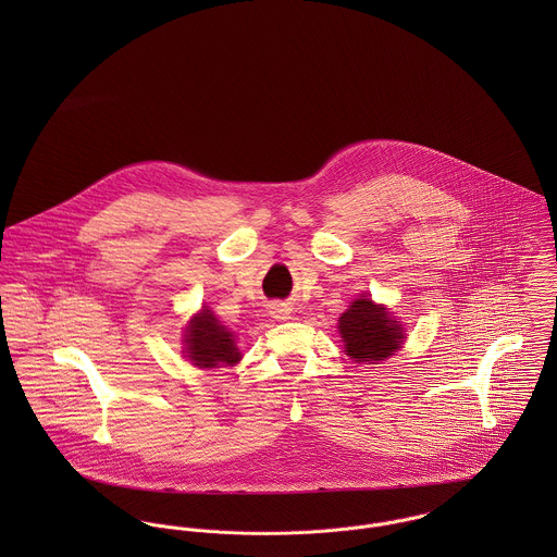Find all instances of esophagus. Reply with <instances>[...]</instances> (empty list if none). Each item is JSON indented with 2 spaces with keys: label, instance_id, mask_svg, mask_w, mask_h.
<instances>
[{
  "label": "esophagus",
  "instance_id": "obj_1",
  "mask_svg": "<svg viewBox=\"0 0 557 557\" xmlns=\"http://www.w3.org/2000/svg\"><path fill=\"white\" fill-rule=\"evenodd\" d=\"M272 315L276 319H287V309L285 307H281V305H276V307H272Z\"/></svg>",
  "mask_w": 557,
  "mask_h": 557
}]
</instances>
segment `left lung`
I'll return each instance as SVG.
<instances>
[{
  "mask_svg": "<svg viewBox=\"0 0 557 557\" xmlns=\"http://www.w3.org/2000/svg\"><path fill=\"white\" fill-rule=\"evenodd\" d=\"M338 332L347 356L356 362H373L393 356L405 338L400 323L391 313L360 296L338 319Z\"/></svg>",
  "mask_w": 557,
  "mask_h": 557,
  "instance_id": "1",
  "label": "left lung"
}]
</instances>
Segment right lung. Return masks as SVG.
Instances as JSON below:
<instances>
[{"instance_id": "1", "label": "right lung", "mask_w": 557, "mask_h": 557, "mask_svg": "<svg viewBox=\"0 0 557 557\" xmlns=\"http://www.w3.org/2000/svg\"><path fill=\"white\" fill-rule=\"evenodd\" d=\"M186 354L201 369H216L219 364H236L239 360L234 334L219 323L212 311L203 309L186 330Z\"/></svg>"}]
</instances>
